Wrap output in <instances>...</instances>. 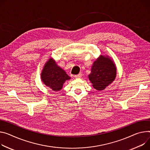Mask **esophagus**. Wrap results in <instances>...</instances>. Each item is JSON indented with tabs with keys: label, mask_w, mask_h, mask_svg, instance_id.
<instances>
[{
	"label": "esophagus",
	"mask_w": 150,
	"mask_h": 150,
	"mask_svg": "<svg viewBox=\"0 0 150 150\" xmlns=\"http://www.w3.org/2000/svg\"><path fill=\"white\" fill-rule=\"evenodd\" d=\"M81 77H82V74H81V73H79V74L75 75V78H80Z\"/></svg>",
	"instance_id": "esophagus-1"
}]
</instances>
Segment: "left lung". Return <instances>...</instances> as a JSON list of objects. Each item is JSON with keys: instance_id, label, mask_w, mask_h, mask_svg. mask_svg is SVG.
<instances>
[{"instance_id": "8db88e82", "label": "left lung", "mask_w": 150, "mask_h": 150, "mask_svg": "<svg viewBox=\"0 0 150 150\" xmlns=\"http://www.w3.org/2000/svg\"><path fill=\"white\" fill-rule=\"evenodd\" d=\"M117 67L114 60L108 56L100 55L93 62L88 79L94 89L103 90L115 80Z\"/></svg>"}]
</instances>
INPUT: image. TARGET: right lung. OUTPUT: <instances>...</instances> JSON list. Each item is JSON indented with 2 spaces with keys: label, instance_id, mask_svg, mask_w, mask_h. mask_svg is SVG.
Returning <instances> with one entry per match:
<instances>
[{
  "label": "right lung",
  "instance_id": "right-lung-1",
  "mask_svg": "<svg viewBox=\"0 0 150 150\" xmlns=\"http://www.w3.org/2000/svg\"><path fill=\"white\" fill-rule=\"evenodd\" d=\"M40 78L43 83L54 91L62 90L66 81L71 79L52 57H50L44 66Z\"/></svg>",
  "mask_w": 150,
  "mask_h": 150
}]
</instances>
